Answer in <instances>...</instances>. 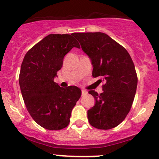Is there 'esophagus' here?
Masks as SVG:
<instances>
[{
	"instance_id": "1",
	"label": "esophagus",
	"mask_w": 159,
	"mask_h": 159,
	"mask_svg": "<svg viewBox=\"0 0 159 159\" xmlns=\"http://www.w3.org/2000/svg\"><path fill=\"white\" fill-rule=\"evenodd\" d=\"M81 93H82V96H84V95H86L87 93V90H81Z\"/></svg>"
}]
</instances>
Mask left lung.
<instances>
[{"label":"left lung","mask_w":159,"mask_h":159,"mask_svg":"<svg viewBox=\"0 0 159 159\" xmlns=\"http://www.w3.org/2000/svg\"><path fill=\"white\" fill-rule=\"evenodd\" d=\"M74 36L91 60L93 76L104 83L102 93L89 91L96 101L87 111L89 123L98 129H113L126 117L135 96L138 77L132 57L104 33H75Z\"/></svg>","instance_id":"8db88e82"}]
</instances>
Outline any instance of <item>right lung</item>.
I'll use <instances>...</instances> for the list:
<instances>
[{
  "mask_svg": "<svg viewBox=\"0 0 159 159\" xmlns=\"http://www.w3.org/2000/svg\"><path fill=\"white\" fill-rule=\"evenodd\" d=\"M74 47L80 48L74 34H49L27 52L21 63L19 85L27 110L48 130H61L69 125L81 96L75 86L63 88L54 81L64 56Z\"/></svg>",
  "mask_w": 159,
  "mask_h": 159,
  "instance_id": "obj_1",
  "label": "right lung"
}]
</instances>
